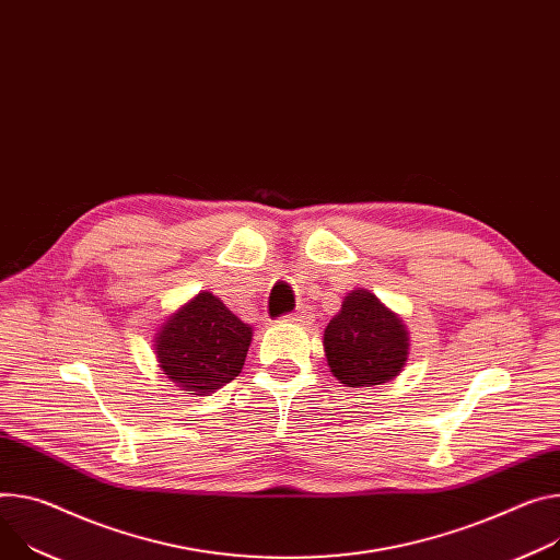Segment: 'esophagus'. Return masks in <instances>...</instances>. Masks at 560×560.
<instances>
[{"label": "esophagus", "mask_w": 560, "mask_h": 560, "mask_svg": "<svg viewBox=\"0 0 560 560\" xmlns=\"http://www.w3.org/2000/svg\"><path fill=\"white\" fill-rule=\"evenodd\" d=\"M313 317H315V315H313V308H311V306H299L294 313H288V315H285V322L306 326V324L313 322Z\"/></svg>", "instance_id": "1"}]
</instances>
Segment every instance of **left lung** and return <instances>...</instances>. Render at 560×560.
Instances as JSON below:
<instances>
[{
    "instance_id": "8db88e82",
    "label": "left lung",
    "mask_w": 560,
    "mask_h": 560,
    "mask_svg": "<svg viewBox=\"0 0 560 560\" xmlns=\"http://www.w3.org/2000/svg\"><path fill=\"white\" fill-rule=\"evenodd\" d=\"M332 375L352 388L393 380L409 358V332L401 319L369 290H352L324 332Z\"/></svg>"
}]
</instances>
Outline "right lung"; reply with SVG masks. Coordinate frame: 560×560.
Segmentation results:
<instances>
[{"label":"right lung","instance_id":"obj_1","mask_svg":"<svg viewBox=\"0 0 560 560\" xmlns=\"http://www.w3.org/2000/svg\"><path fill=\"white\" fill-rule=\"evenodd\" d=\"M252 328L225 303L200 292L167 319L156 337V354L165 375L191 395L230 384L243 369Z\"/></svg>","mask_w":560,"mask_h":560}]
</instances>
